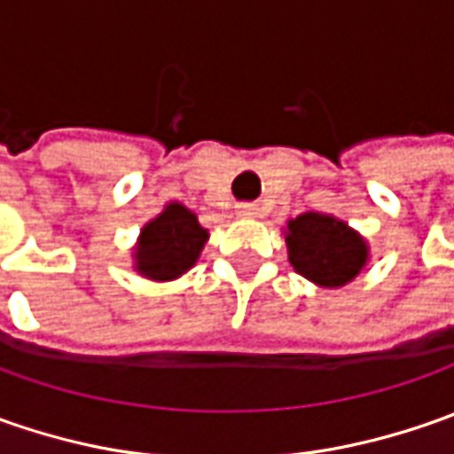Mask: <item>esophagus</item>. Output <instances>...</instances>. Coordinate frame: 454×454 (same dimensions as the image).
<instances>
[{"label":"esophagus","instance_id":"obj_1","mask_svg":"<svg viewBox=\"0 0 454 454\" xmlns=\"http://www.w3.org/2000/svg\"><path fill=\"white\" fill-rule=\"evenodd\" d=\"M242 215H254L253 207H242Z\"/></svg>","mask_w":454,"mask_h":454}]
</instances>
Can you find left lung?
I'll return each mask as SVG.
<instances>
[{
    "mask_svg": "<svg viewBox=\"0 0 454 454\" xmlns=\"http://www.w3.org/2000/svg\"><path fill=\"white\" fill-rule=\"evenodd\" d=\"M286 245L295 272L321 288H340L351 283L369 260V245L364 237L346 222L318 212L288 219Z\"/></svg>",
    "mask_w": 454,
    "mask_h": 454,
    "instance_id": "obj_1",
    "label": "left lung"
}]
</instances>
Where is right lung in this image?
Segmentation results:
<instances>
[{"label":"right lung","mask_w":454,"mask_h":454,"mask_svg":"<svg viewBox=\"0 0 454 454\" xmlns=\"http://www.w3.org/2000/svg\"><path fill=\"white\" fill-rule=\"evenodd\" d=\"M207 239L209 232L201 227L197 215L179 201H171L141 230L133 250V268L149 280H174L194 268Z\"/></svg>","instance_id":"right-lung-1"}]
</instances>
